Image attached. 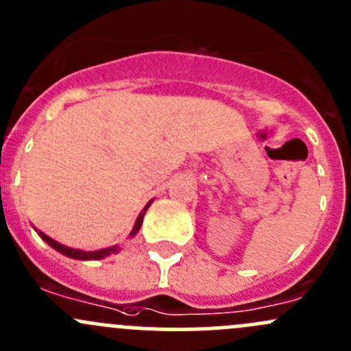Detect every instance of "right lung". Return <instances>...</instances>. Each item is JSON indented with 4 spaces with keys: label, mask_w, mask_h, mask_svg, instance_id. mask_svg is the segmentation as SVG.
Segmentation results:
<instances>
[{
    "label": "right lung",
    "mask_w": 351,
    "mask_h": 351,
    "mask_svg": "<svg viewBox=\"0 0 351 351\" xmlns=\"http://www.w3.org/2000/svg\"><path fill=\"white\" fill-rule=\"evenodd\" d=\"M149 205H151V202H149V204L146 205V208H144V212H143V214H141L139 217H137V221H136V226H134L132 232H130V238H132V236H136V232L139 231L141 224H143L144 214H146V210H147V207H149ZM38 234H40V238L44 239V241L47 243L49 246H52V247H54V250H58L59 253L66 254V256H69V258H74V260H101V258H105V256H110V254H113V253H117V251H119V247H117V246H113V247H107V250H98V251H83V250H73V247H67V246H64V244H59L58 241H54V239H52V238H49V236H47V234H44V232H40V231H38Z\"/></svg>",
    "instance_id": "right-lung-1"
}]
</instances>
